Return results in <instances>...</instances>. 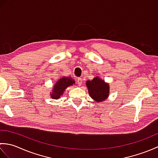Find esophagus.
I'll list each match as a JSON object with an SVG mask.
<instances>
[{
	"instance_id": "34e87169",
	"label": "esophagus",
	"mask_w": 158,
	"mask_h": 158,
	"mask_svg": "<svg viewBox=\"0 0 158 158\" xmlns=\"http://www.w3.org/2000/svg\"><path fill=\"white\" fill-rule=\"evenodd\" d=\"M77 82L79 84V85H81L82 83H83V80H82L81 78H78V79H77Z\"/></svg>"
}]
</instances>
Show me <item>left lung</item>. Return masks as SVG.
Returning <instances> with one entry per match:
<instances>
[{"label": "left lung", "instance_id": "obj_1", "mask_svg": "<svg viewBox=\"0 0 158 158\" xmlns=\"http://www.w3.org/2000/svg\"><path fill=\"white\" fill-rule=\"evenodd\" d=\"M90 96L97 102H102L106 99L109 94V86L98 77L86 82Z\"/></svg>", "mask_w": 158, "mask_h": 158}]
</instances>
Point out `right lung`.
Returning a JSON list of instances; mask_svg holds the SVG:
<instances>
[{"mask_svg": "<svg viewBox=\"0 0 158 158\" xmlns=\"http://www.w3.org/2000/svg\"><path fill=\"white\" fill-rule=\"evenodd\" d=\"M75 83L74 79H72L70 77H64L60 78L53 86V89L52 93H51L52 98L53 99H58L60 96L63 94L65 89L69 86L73 85Z\"/></svg>", "mask_w": 158, "mask_h": 158, "instance_id": "1", "label": "right lung"}]
</instances>
